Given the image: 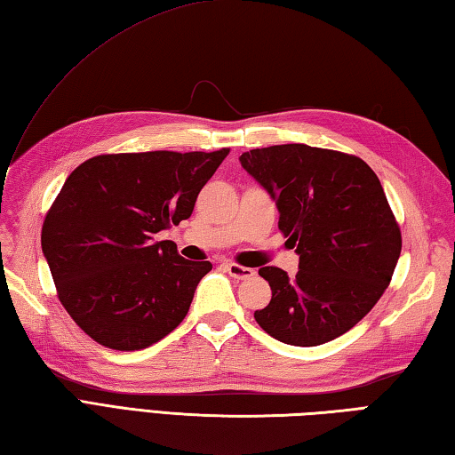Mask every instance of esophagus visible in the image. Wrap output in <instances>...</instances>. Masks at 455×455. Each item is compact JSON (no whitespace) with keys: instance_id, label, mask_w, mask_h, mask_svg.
I'll list each match as a JSON object with an SVG mask.
<instances>
[{"instance_id":"34e87169","label":"esophagus","mask_w":455,"mask_h":455,"mask_svg":"<svg viewBox=\"0 0 455 455\" xmlns=\"http://www.w3.org/2000/svg\"><path fill=\"white\" fill-rule=\"evenodd\" d=\"M227 272L230 274V277H235V279H248V277L256 275V272H254L252 267L238 266V264H235V262H228V264H227Z\"/></svg>"}]
</instances>
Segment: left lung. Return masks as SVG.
<instances>
[{"instance_id":"left-lung-1","label":"left lung","mask_w":455,"mask_h":455,"mask_svg":"<svg viewBox=\"0 0 455 455\" xmlns=\"http://www.w3.org/2000/svg\"><path fill=\"white\" fill-rule=\"evenodd\" d=\"M240 164L275 201L277 227L299 254L293 277L259 267L272 301L256 323L291 346L342 336L379 301L401 256L379 178L362 158L307 144L254 148Z\"/></svg>"}]
</instances>
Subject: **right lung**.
Wrapping results in <instances>:
<instances>
[{"mask_svg":"<svg viewBox=\"0 0 455 455\" xmlns=\"http://www.w3.org/2000/svg\"><path fill=\"white\" fill-rule=\"evenodd\" d=\"M227 154H101L68 176L46 212L41 244L58 299L95 342L142 350L186 318L212 266L181 258L158 233L191 217Z\"/></svg>","mask_w":455,"mask_h":455,"instance_id":"obj_1","label":"right lung"}]
</instances>
